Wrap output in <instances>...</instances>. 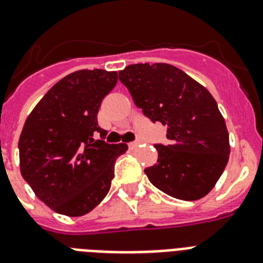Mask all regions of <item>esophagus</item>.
I'll return each instance as SVG.
<instances>
[{"mask_svg":"<svg viewBox=\"0 0 263 263\" xmlns=\"http://www.w3.org/2000/svg\"><path fill=\"white\" fill-rule=\"evenodd\" d=\"M139 144H140V143H139V142H131V143H129V144H128V147H129V148H131V149H135Z\"/></svg>","mask_w":263,"mask_h":263,"instance_id":"1","label":"esophagus"}]
</instances>
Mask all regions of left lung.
I'll use <instances>...</instances> for the list:
<instances>
[{
  "instance_id": "8db88e82",
  "label": "left lung",
  "mask_w": 263,
  "mask_h": 263,
  "mask_svg": "<svg viewBox=\"0 0 263 263\" xmlns=\"http://www.w3.org/2000/svg\"><path fill=\"white\" fill-rule=\"evenodd\" d=\"M136 107L167 125L170 144H155L158 163L144 170L149 182L182 200L214 189L229 162V132L215 99L179 68L164 63L132 64L119 72Z\"/></svg>"
}]
</instances>
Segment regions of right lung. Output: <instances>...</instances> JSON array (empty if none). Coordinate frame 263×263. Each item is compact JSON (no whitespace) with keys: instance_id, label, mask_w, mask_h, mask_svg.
I'll return each instance as SVG.
<instances>
[{"instance_id":"add662e5","label":"right lung","mask_w":263,"mask_h":263,"mask_svg":"<svg viewBox=\"0 0 263 263\" xmlns=\"http://www.w3.org/2000/svg\"><path fill=\"white\" fill-rule=\"evenodd\" d=\"M116 83L118 72L77 70L54 84L26 119L18 142L21 175L56 213L81 217L111 189L115 160L128 145L104 142L98 114Z\"/></svg>"}]
</instances>
